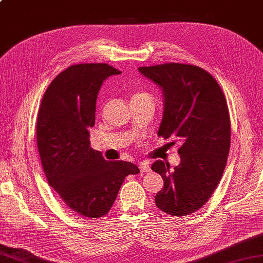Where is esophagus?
I'll return each mask as SVG.
<instances>
[{"instance_id":"1","label":"esophagus","mask_w":263,"mask_h":263,"mask_svg":"<svg viewBox=\"0 0 263 263\" xmlns=\"http://www.w3.org/2000/svg\"><path fill=\"white\" fill-rule=\"evenodd\" d=\"M139 168H140V171L142 173L149 172L151 171V165H149V163H147V162H141L140 164H139Z\"/></svg>"}]
</instances>
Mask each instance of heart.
<instances>
[{"mask_svg":"<svg viewBox=\"0 0 263 263\" xmlns=\"http://www.w3.org/2000/svg\"><path fill=\"white\" fill-rule=\"evenodd\" d=\"M142 95H143V96H147V95H145V93H141V95H138V96H142Z\"/></svg>","mask_w":263,"mask_h":263,"instance_id":"b5f03b06","label":"heart"}]
</instances>
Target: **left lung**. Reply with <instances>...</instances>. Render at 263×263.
I'll list each match as a JSON object with an SVG mask.
<instances>
[{"mask_svg":"<svg viewBox=\"0 0 263 263\" xmlns=\"http://www.w3.org/2000/svg\"><path fill=\"white\" fill-rule=\"evenodd\" d=\"M138 70L162 91L157 135L181 142V162L172 171L163 161L152 165L164 181L156 206L174 217L189 215L208 202L222 178L230 148L227 101L218 82L200 67L171 63Z\"/></svg>","mask_w":263,"mask_h":263,"instance_id":"1","label":"left lung"}]
</instances>
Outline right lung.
<instances>
[{
	"label": "right lung",
	"instance_id": "obj_1",
	"mask_svg": "<svg viewBox=\"0 0 263 263\" xmlns=\"http://www.w3.org/2000/svg\"><path fill=\"white\" fill-rule=\"evenodd\" d=\"M118 74L107 64L70 66L51 82L39 110L36 137L48 182L71 211L90 219L109 212L125 177L140 172L90 147L98 93Z\"/></svg>",
	"mask_w": 263,
	"mask_h": 263
}]
</instances>
